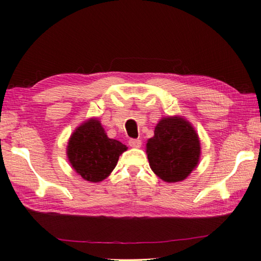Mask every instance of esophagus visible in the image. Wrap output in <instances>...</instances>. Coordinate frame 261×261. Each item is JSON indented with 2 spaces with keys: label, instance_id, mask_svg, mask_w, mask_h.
Here are the masks:
<instances>
[{
  "label": "esophagus",
  "instance_id": "34e87169",
  "mask_svg": "<svg viewBox=\"0 0 261 261\" xmlns=\"http://www.w3.org/2000/svg\"><path fill=\"white\" fill-rule=\"evenodd\" d=\"M128 143H129L132 148H140L141 145H142V141L139 139H130L128 141Z\"/></svg>",
  "mask_w": 261,
  "mask_h": 261
}]
</instances>
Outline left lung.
<instances>
[{
    "label": "left lung",
    "instance_id": "8db88e82",
    "mask_svg": "<svg viewBox=\"0 0 261 261\" xmlns=\"http://www.w3.org/2000/svg\"><path fill=\"white\" fill-rule=\"evenodd\" d=\"M149 165L165 182L184 181L198 165L200 142L195 128L182 117L162 118L148 140Z\"/></svg>",
    "mask_w": 261,
    "mask_h": 261
}]
</instances>
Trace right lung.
<instances>
[{
  "label": "right lung",
  "mask_w": 261,
  "mask_h": 261,
  "mask_svg": "<svg viewBox=\"0 0 261 261\" xmlns=\"http://www.w3.org/2000/svg\"><path fill=\"white\" fill-rule=\"evenodd\" d=\"M126 150L125 144L108 138L97 119L90 118L73 132L66 152L72 167L82 179L99 182L110 175Z\"/></svg>",
  "instance_id": "1"
}]
</instances>
